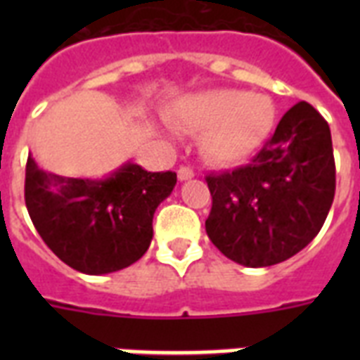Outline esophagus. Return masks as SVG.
Wrapping results in <instances>:
<instances>
[{
  "mask_svg": "<svg viewBox=\"0 0 360 360\" xmlns=\"http://www.w3.org/2000/svg\"><path fill=\"white\" fill-rule=\"evenodd\" d=\"M177 177H179V181H188L194 177V172H192L191 168H186V166H181V168L177 169Z\"/></svg>",
  "mask_w": 360,
  "mask_h": 360,
  "instance_id": "obj_1",
  "label": "esophagus"
}]
</instances>
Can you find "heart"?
Here are the masks:
<instances>
[{"label": "heart", "mask_w": 360, "mask_h": 360, "mask_svg": "<svg viewBox=\"0 0 360 360\" xmlns=\"http://www.w3.org/2000/svg\"><path fill=\"white\" fill-rule=\"evenodd\" d=\"M174 121L188 130H203V157L230 166L246 160L265 141L274 124V106L259 93L211 89L177 104Z\"/></svg>", "instance_id": "heart-1"}]
</instances>
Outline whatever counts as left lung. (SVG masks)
I'll list each match as a JSON object with an SVG mask.
<instances>
[{
  "mask_svg": "<svg viewBox=\"0 0 360 360\" xmlns=\"http://www.w3.org/2000/svg\"><path fill=\"white\" fill-rule=\"evenodd\" d=\"M205 181L213 245L245 267L285 262L318 236L335 200L329 124L308 103L295 104L250 164Z\"/></svg>",
  "mask_w": 360,
  "mask_h": 360,
  "instance_id": "obj_1",
  "label": "left lung"
}]
</instances>
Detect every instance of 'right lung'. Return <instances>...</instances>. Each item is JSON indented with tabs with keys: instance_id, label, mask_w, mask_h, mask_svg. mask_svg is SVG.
Instances as JSON below:
<instances>
[{
	"instance_id": "right-lung-1",
	"label": "right lung",
	"mask_w": 360,
	"mask_h": 360,
	"mask_svg": "<svg viewBox=\"0 0 360 360\" xmlns=\"http://www.w3.org/2000/svg\"><path fill=\"white\" fill-rule=\"evenodd\" d=\"M175 172H146L127 160L101 179L50 174L27 157L25 205L48 248L84 274L129 267L147 252L153 214L172 194Z\"/></svg>"
}]
</instances>
